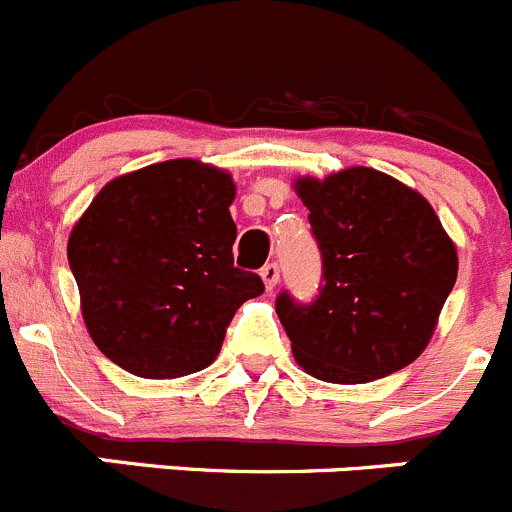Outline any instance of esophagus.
I'll return each mask as SVG.
<instances>
[{
    "label": "esophagus",
    "instance_id": "obj_1",
    "mask_svg": "<svg viewBox=\"0 0 512 512\" xmlns=\"http://www.w3.org/2000/svg\"><path fill=\"white\" fill-rule=\"evenodd\" d=\"M261 279H264L266 289H276V284H279V264H266L261 269Z\"/></svg>",
    "mask_w": 512,
    "mask_h": 512
}]
</instances>
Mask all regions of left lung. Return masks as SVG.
<instances>
[{
  "label": "left lung",
  "instance_id": "1",
  "mask_svg": "<svg viewBox=\"0 0 512 512\" xmlns=\"http://www.w3.org/2000/svg\"><path fill=\"white\" fill-rule=\"evenodd\" d=\"M321 251L319 296L286 291L276 314L311 377L364 384L399 372L430 344L457 279L455 243L417 191L372 168L299 178Z\"/></svg>",
  "mask_w": 512,
  "mask_h": 512
}]
</instances>
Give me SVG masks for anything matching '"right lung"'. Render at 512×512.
<instances>
[{"label": "right lung", "instance_id": "1", "mask_svg": "<svg viewBox=\"0 0 512 512\" xmlns=\"http://www.w3.org/2000/svg\"><path fill=\"white\" fill-rule=\"evenodd\" d=\"M233 178L201 160H165L110 180L75 223L67 261L92 342L125 372L173 379L221 352L259 274L233 266Z\"/></svg>", "mask_w": 512, "mask_h": 512}]
</instances>
